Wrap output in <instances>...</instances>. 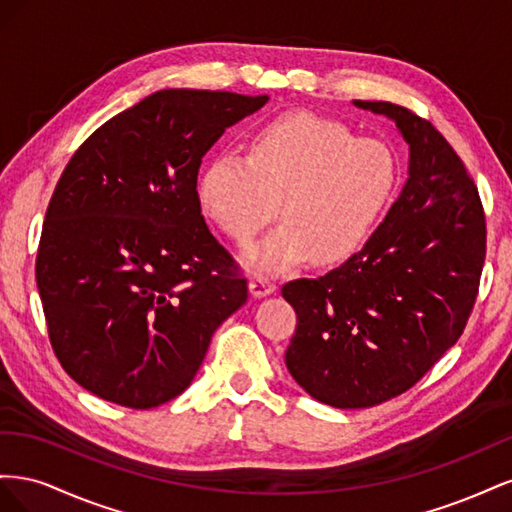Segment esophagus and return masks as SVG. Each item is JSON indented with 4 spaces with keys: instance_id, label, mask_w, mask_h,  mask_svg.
Instances as JSON below:
<instances>
[{
    "instance_id": "34e87169",
    "label": "esophagus",
    "mask_w": 512,
    "mask_h": 512,
    "mask_svg": "<svg viewBox=\"0 0 512 512\" xmlns=\"http://www.w3.org/2000/svg\"><path fill=\"white\" fill-rule=\"evenodd\" d=\"M273 290H275V284L269 280V277H262V275L250 277V292L254 297H265V294H271Z\"/></svg>"
}]
</instances>
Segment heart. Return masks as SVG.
<instances>
[{
    "label": "heart",
    "mask_w": 512,
    "mask_h": 512,
    "mask_svg": "<svg viewBox=\"0 0 512 512\" xmlns=\"http://www.w3.org/2000/svg\"><path fill=\"white\" fill-rule=\"evenodd\" d=\"M401 183L397 151L312 111L277 115L254 130L245 153L220 151L196 181L200 213L237 245H250L275 215L282 224L247 252L260 271L309 258L333 267L371 239Z\"/></svg>",
    "instance_id": "b5f03b06"
}]
</instances>
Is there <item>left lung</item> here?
Returning <instances> with one entry per match:
<instances>
[{"label":"left lung","mask_w":512,"mask_h":512,"mask_svg":"<svg viewBox=\"0 0 512 512\" xmlns=\"http://www.w3.org/2000/svg\"><path fill=\"white\" fill-rule=\"evenodd\" d=\"M391 117L410 179L359 254L318 280H292L290 376L333 408H371L421 380L457 344L487 254L485 209L466 164L410 108L354 100Z\"/></svg>","instance_id":"left-lung-1"}]
</instances>
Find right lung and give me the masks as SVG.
<instances>
[{
    "label": "right lung",
    "instance_id": "right-lung-1",
    "mask_svg": "<svg viewBox=\"0 0 512 512\" xmlns=\"http://www.w3.org/2000/svg\"><path fill=\"white\" fill-rule=\"evenodd\" d=\"M267 100L164 89L74 151L46 209L36 282L53 352L83 389L134 410L166 404L247 301L196 181L224 130Z\"/></svg>",
    "mask_w": 512,
    "mask_h": 512
}]
</instances>
